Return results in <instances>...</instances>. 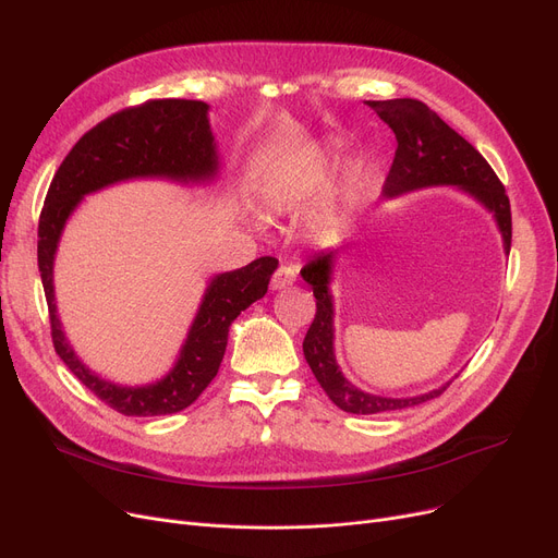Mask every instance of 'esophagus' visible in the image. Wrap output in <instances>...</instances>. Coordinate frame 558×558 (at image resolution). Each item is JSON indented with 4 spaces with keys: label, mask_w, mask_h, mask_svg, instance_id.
<instances>
[{
    "label": "esophagus",
    "mask_w": 558,
    "mask_h": 558,
    "mask_svg": "<svg viewBox=\"0 0 558 558\" xmlns=\"http://www.w3.org/2000/svg\"><path fill=\"white\" fill-rule=\"evenodd\" d=\"M294 280H296V269L291 267V264H282L271 278V289H284L289 284H294Z\"/></svg>",
    "instance_id": "esophagus-1"
}]
</instances>
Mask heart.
<instances>
[{
	"mask_svg": "<svg viewBox=\"0 0 558 558\" xmlns=\"http://www.w3.org/2000/svg\"><path fill=\"white\" fill-rule=\"evenodd\" d=\"M335 160V151L330 146H318V149L307 151L294 165H289L280 171L276 179L264 190L271 210H294L303 208L305 203L318 196V192L328 183V171ZM364 194V175L360 171L350 173L343 187L341 198L353 203Z\"/></svg>",
	"mask_w": 558,
	"mask_h": 558,
	"instance_id": "b5f03b06",
	"label": "heart"
}]
</instances>
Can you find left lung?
<instances>
[{"instance_id": "1", "label": "left lung", "mask_w": 558, "mask_h": 558, "mask_svg": "<svg viewBox=\"0 0 558 558\" xmlns=\"http://www.w3.org/2000/svg\"><path fill=\"white\" fill-rule=\"evenodd\" d=\"M379 120L391 126L398 149L385 181L383 194L393 198L398 194L412 192L427 185H459L473 194L480 203L495 215L500 226L505 251H511V203L502 181L484 160L475 146L450 129L441 117L429 110L418 99H389L366 101ZM335 251L314 253V257L301 269L303 280L312 287L316 299V314L303 341L305 360L318 379L320 389L348 414H383L407 409L432 398L441 396L450 385L416 396V398H385L364 393L350 385L341 375L335 360V328H332V296H330V271Z\"/></svg>"}]
</instances>
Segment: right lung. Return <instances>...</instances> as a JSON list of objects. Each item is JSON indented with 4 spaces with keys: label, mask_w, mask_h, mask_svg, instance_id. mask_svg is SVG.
Wrapping results in <instances>:
<instances>
[{
    "label": "right lung",
    "mask_w": 558,
    "mask_h": 558,
    "mask_svg": "<svg viewBox=\"0 0 558 558\" xmlns=\"http://www.w3.org/2000/svg\"><path fill=\"white\" fill-rule=\"evenodd\" d=\"M208 104L154 99L110 114L87 131L58 167L38 223V269L49 307L51 341L58 357L114 412L124 416H165L190 407L208 387L226 353L228 328L251 303L267 294L276 257L253 259L238 271L213 278L190 328L181 357L160 383L120 387L87 371L74 355L56 314L53 255L68 217L78 201L110 183L140 175L173 181H208L217 173Z\"/></svg>",
    "instance_id": "right-lung-1"
}]
</instances>
